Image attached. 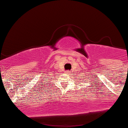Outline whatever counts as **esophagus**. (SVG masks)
<instances>
[{
	"label": "esophagus",
	"instance_id": "esophagus-1",
	"mask_svg": "<svg viewBox=\"0 0 128 128\" xmlns=\"http://www.w3.org/2000/svg\"><path fill=\"white\" fill-rule=\"evenodd\" d=\"M64 73H65V74L68 76H69L70 75V71H65V72H64Z\"/></svg>",
	"mask_w": 128,
	"mask_h": 128
}]
</instances>
